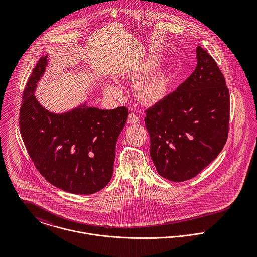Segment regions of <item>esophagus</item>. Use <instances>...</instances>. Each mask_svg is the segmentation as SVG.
Here are the masks:
<instances>
[{"label":"esophagus","instance_id":"obj_1","mask_svg":"<svg viewBox=\"0 0 257 257\" xmlns=\"http://www.w3.org/2000/svg\"><path fill=\"white\" fill-rule=\"evenodd\" d=\"M141 121V118L139 115H137L134 112H130L128 117H127V122L128 123H139Z\"/></svg>","mask_w":257,"mask_h":257}]
</instances>
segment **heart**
<instances>
[{
	"instance_id": "1",
	"label": "heart",
	"mask_w": 257,
	"mask_h": 257,
	"mask_svg": "<svg viewBox=\"0 0 257 257\" xmlns=\"http://www.w3.org/2000/svg\"><path fill=\"white\" fill-rule=\"evenodd\" d=\"M167 80L163 75H155L141 80L136 85V95L138 99L146 104H152L158 101L166 92ZM104 94L109 97H117L121 94L120 89L112 84L106 83L103 88Z\"/></svg>"
}]
</instances>
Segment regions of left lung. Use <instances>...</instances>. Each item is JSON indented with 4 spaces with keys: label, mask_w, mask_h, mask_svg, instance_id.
Returning <instances> with one entry per match:
<instances>
[{
    "label": "left lung",
    "mask_w": 257,
    "mask_h": 257,
    "mask_svg": "<svg viewBox=\"0 0 257 257\" xmlns=\"http://www.w3.org/2000/svg\"><path fill=\"white\" fill-rule=\"evenodd\" d=\"M190 77L153 107L145 123L160 176L182 182L198 175L226 143L229 93L214 58L201 46Z\"/></svg>",
    "instance_id": "8db88e82"
}]
</instances>
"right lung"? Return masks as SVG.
Segmentation results:
<instances>
[{
  "mask_svg": "<svg viewBox=\"0 0 257 257\" xmlns=\"http://www.w3.org/2000/svg\"><path fill=\"white\" fill-rule=\"evenodd\" d=\"M48 64L40 57L23 94L20 130L39 173L55 187L72 194L91 195L110 182L115 144L128 110H100L87 102L55 113L37 101V83Z\"/></svg>",
  "mask_w": 257,
  "mask_h": 257,
  "instance_id": "add662e5",
  "label": "right lung"
}]
</instances>
